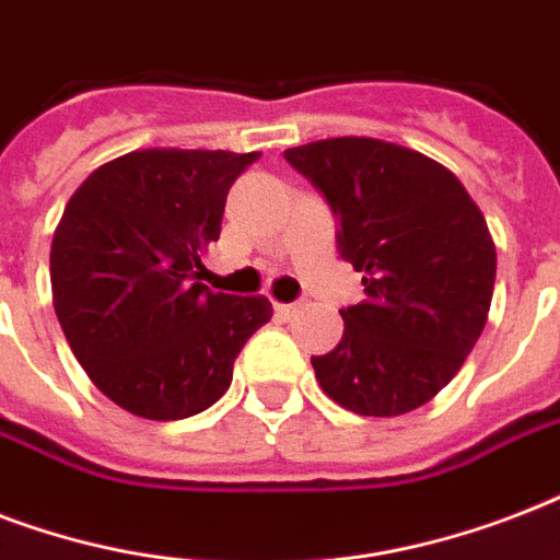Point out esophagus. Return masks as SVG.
Wrapping results in <instances>:
<instances>
[{
    "label": "esophagus",
    "mask_w": 560,
    "mask_h": 560,
    "mask_svg": "<svg viewBox=\"0 0 560 560\" xmlns=\"http://www.w3.org/2000/svg\"><path fill=\"white\" fill-rule=\"evenodd\" d=\"M296 314V305L293 302H276V316H281V319H290V316Z\"/></svg>",
    "instance_id": "esophagus-1"
}]
</instances>
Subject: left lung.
I'll list each match as a JSON object with an SVG mask.
<instances>
[{
  "instance_id": "obj_1",
  "label": "left lung",
  "mask_w": 560,
  "mask_h": 560,
  "mask_svg": "<svg viewBox=\"0 0 560 560\" xmlns=\"http://www.w3.org/2000/svg\"><path fill=\"white\" fill-rule=\"evenodd\" d=\"M331 206L337 253L363 272L337 349L311 358L323 392L392 418L439 395L486 328L497 249L459 179L424 153L340 136L284 151Z\"/></svg>"
}]
</instances>
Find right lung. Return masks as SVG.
Segmentation results:
<instances>
[{
    "label": "right lung",
    "mask_w": 560,
    "mask_h": 560,
    "mask_svg": "<svg viewBox=\"0 0 560 560\" xmlns=\"http://www.w3.org/2000/svg\"><path fill=\"white\" fill-rule=\"evenodd\" d=\"M258 153L133 151L66 202L51 241V296L90 381L127 412L177 421L229 389L232 366L272 305L211 293L202 253L226 194Z\"/></svg>",
    "instance_id": "1"
}]
</instances>
